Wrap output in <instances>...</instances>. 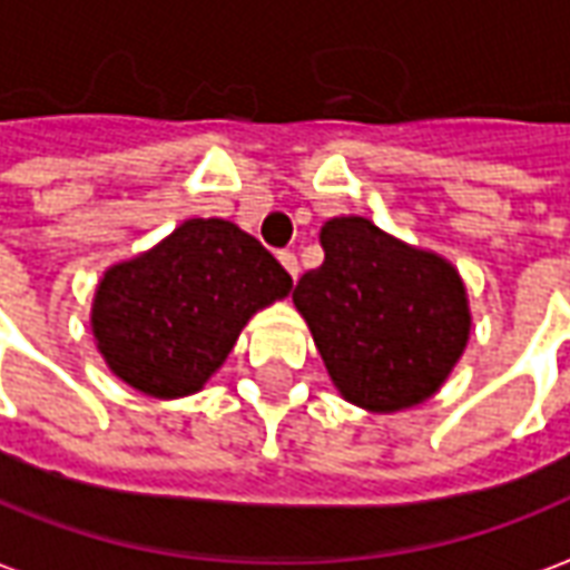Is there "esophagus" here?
Segmentation results:
<instances>
[{
  "label": "esophagus",
  "mask_w": 570,
  "mask_h": 570,
  "mask_svg": "<svg viewBox=\"0 0 570 570\" xmlns=\"http://www.w3.org/2000/svg\"><path fill=\"white\" fill-rule=\"evenodd\" d=\"M277 258H281V265H284V268H286V274H289V277L296 281V277H298V258H296V253H289V249H284V253H277Z\"/></svg>",
  "instance_id": "esophagus-1"
}]
</instances>
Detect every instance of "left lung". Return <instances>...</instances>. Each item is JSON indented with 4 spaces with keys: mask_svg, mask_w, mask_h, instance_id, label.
Wrapping results in <instances>:
<instances>
[{
    "mask_svg": "<svg viewBox=\"0 0 570 570\" xmlns=\"http://www.w3.org/2000/svg\"><path fill=\"white\" fill-rule=\"evenodd\" d=\"M321 246L324 265L302 274L293 302L336 392L370 413L429 401L472 330L460 272L364 216L324 222Z\"/></svg>",
    "mask_w": 570,
    "mask_h": 570,
    "instance_id": "obj_1",
    "label": "left lung"
}]
</instances>
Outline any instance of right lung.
<instances>
[{"instance_id": "right-lung-1", "label": "right lung", "mask_w": 570, "mask_h": 570, "mask_svg": "<svg viewBox=\"0 0 570 570\" xmlns=\"http://www.w3.org/2000/svg\"><path fill=\"white\" fill-rule=\"evenodd\" d=\"M293 277L253 234L225 218H188L105 272L91 336L107 370L147 397L200 392L249 317L289 296Z\"/></svg>"}]
</instances>
